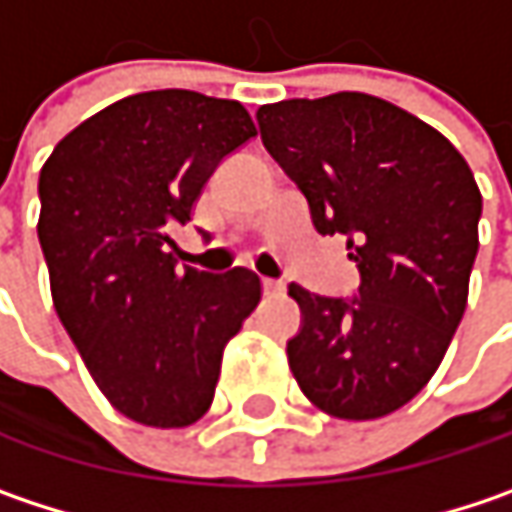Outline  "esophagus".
<instances>
[{
	"label": "esophagus",
	"instance_id": "esophagus-1",
	"mask_svg": "<svg viewBox=\"0 0 512 512\" xmlns=\"http://www.w3.org/2000/svg\"><path fill=\"white\" fill-rule=\"evenodd\" d=\"M262 288H265L268 297H279V294L285 291V285H282L279 279H262Z\"/></svg>",
	"mask_w": 512,
	"mask_h": 512
}]
</instances>
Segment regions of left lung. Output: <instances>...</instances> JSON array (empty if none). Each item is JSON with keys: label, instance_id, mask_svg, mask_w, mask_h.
Masks as SVG:
<instances>
[{"label": "left lung", "instance_id": "obj_1", "mask_svg": "<svg viewBox=\"0 0 512 512\" xmlns=\"http://www.w3.org/2000/svg\"><path fill=\"white\" fill-rule=\"evenodd\" d=\"M256 119L314 230L347 236L361 274L355 297L288 285L303 311L291 373L329 417H387L437 373L463 317L478 183L440 130L367 92L265 104Z\"/></svg>", "mask_w": 512, "mask_h": 512}]
</instances>
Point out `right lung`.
<instances>
[{"label":"right lung","mask_w":512,"mask_h":512,"mask_svg":"<svg viewBox=\"0 0 512 512\" xmlns=\"http://www.w3.org/2000/svg\"><path fill=\"white\" fill-rule=\"evenodd\" d=\"M256 136L230 98L128 95L81 122L40 171L37 236L55 311L107 402L133 422L186 428L209 411L230 338L262 300L247 268H177L218 163Z\"/></svg>","instance_id":"right-lung-1"}]
</instances>
